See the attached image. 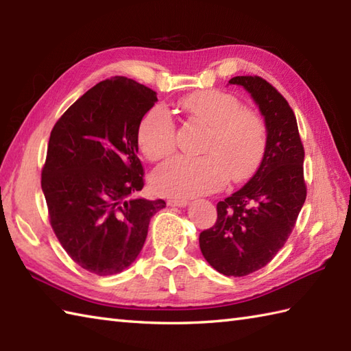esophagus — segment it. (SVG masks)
Masks as SVG:
<instances>
[{
    "instance_id": "1",
    "label": "esophagus",
    "mask_w": 351,
    "mask_h": 351,
    "mask_svg": "<svg viewBox=\"0 0 351 351\" xmlns=\"http://www.w3.org/2000/svg\"><path fill=\"white\" fill-rule=\"evenodd\" d=\"M187 204H189V200L184 199V197H175V199L167 200L169 206H185Z\"/></svg>"
}]
</instances>
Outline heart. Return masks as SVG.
Segmentation results:
<instances>
[{"mask_svg":"<svg viewBox=\"0 0 351 351\" xmlns=\"http://www.w3.org/2000/svg\"><path fill=\"white\" fill-rule=\"evenodd\" d=\"M180 107L191 122L208 126L202 156H178L152 176L156 193L189 197L220 189L228 181L250 178L264 158L268 131L258 111L244 108L237 96L221 90L185 95ZM137 143L149 161H162L175 152L176 125L166 110L152 107L140 121Z\"/></svg>","mask_w":351,"mask_h":351,"instance_id":"1","label":"heart"}]
</instances>
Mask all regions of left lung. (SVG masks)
Here are the masks:
<instances>
[{"label": "left lung", "instance_id": "8db88e82", "mask_svg": "<svg viewBox=\"0 0 351 351\" xmlns=\"http://www.w3.org/2000/svg\"><path fill=\"white\" fill-rule=\"evenodd\" d=\"M263 113L268 141L256 173L217 204L214 226L199 235L202 255L225 276L241 278L265 267L293 232L306 199L304 149L288 101L258 75L234 77Z\"/></svg>", "mask_w": 351, "mask_h": 351}]
</instances>
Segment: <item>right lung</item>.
<instances>
[{"instance_id":"right-lung-1","label":"right lung","mask_w":351,"mask_h":351,"mask_svg":"<svg viewBox=\"0 0 351 351\" xmlns=\"http://www.w3.org/2000/svg\"><path fill=\"white\" fill-rule=\"evenodd\" d=\"M156 93L125 77L87 90L51 131L42 190L51 228L84 270L110 276L128 268L143 247L162 199H136L145 170L137 156L140 121Z\"/></svg>"}]
</instances>
